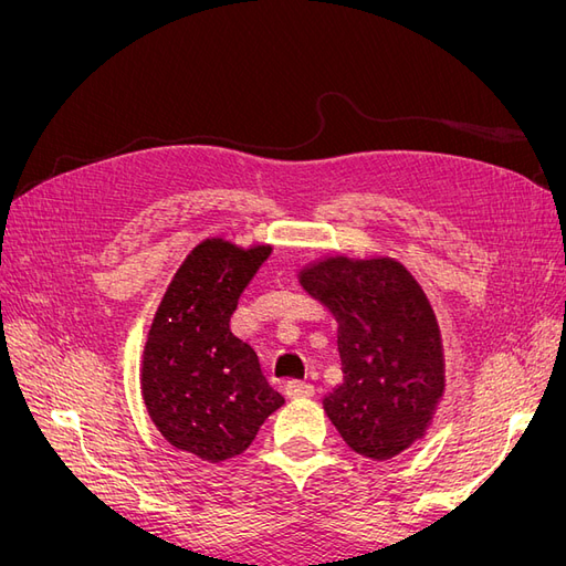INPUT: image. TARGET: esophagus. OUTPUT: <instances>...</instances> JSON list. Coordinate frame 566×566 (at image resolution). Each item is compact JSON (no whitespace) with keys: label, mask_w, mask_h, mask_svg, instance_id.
<instances>
[{"label":"esophagus","mask_w":566,"mask_h":566,"mask_svg":"<svg viewBox=\"0 0 566 566\" xmlns=\"http://www.w3.org/2000/svg\"><path fill=\"white\" fill-rule=\"evenodd\" d=\"M285 389L293 399H310L316 394V387L312 382H304V380H290Z\"/></svg>","instance_id":"obj_1"}]
</instances>
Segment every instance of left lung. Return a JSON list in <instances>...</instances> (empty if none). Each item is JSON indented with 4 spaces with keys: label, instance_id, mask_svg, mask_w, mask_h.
<instances>
[{
    "label": "left lung",
    "instance_id": "1",
    "mask_svg": "<svg viewBox=\"0 0 566 566\" xmlns=\"http://www.w3.org/2000/svg\"><path fill=\"white\" fill-rule=\"evenodd\" d=\"M300 285L337 321L345 378L323 410L358 455L389 460L424 439L447 389L441 331L430 300L387 254H325Z\"/></svg>",
    "mask_w": 566,
    "mask_h": 566
}]
</instances>
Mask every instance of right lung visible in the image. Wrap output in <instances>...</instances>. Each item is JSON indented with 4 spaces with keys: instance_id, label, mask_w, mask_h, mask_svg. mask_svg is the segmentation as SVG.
<instances>
[{
    "instance_id": "add662e5",
    "label": "right lung",
    "mask_w": 566,
    "mask_h": 566,
    "mask_svg": "<svg viewBox=\"0 0 566 566\" xmlns=\"http://www.w3.org/2000/svg\"><path fill=\"white\" fill-rule=\"evenodd\" d=\"M205 238L177 269L158 304L142 356V397L175 449L208 462L241 455L285 399L254 349L231 333V314L271 254Z\"/></svg>"
}]
</instances>
